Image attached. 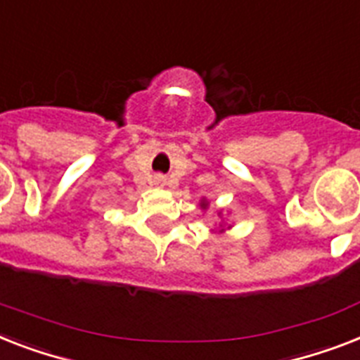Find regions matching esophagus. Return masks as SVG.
I'll use <instances>...</instances> for the list:
<instances>
[{"instance_id":"obj_1","label":"esophagus","mask_w":360,"mask_h":360,"mask_svg":"<svg viewBox=\"0 0 360 360\" xmlns=\"http://www.w3.org/2000/svg\"><path fill=\"white\" fill-rule=\"evenodd\" d=\"M165 183L166 179L162 177V175H157V177H155V185H165Z\"/></svg>"}]
</instances>
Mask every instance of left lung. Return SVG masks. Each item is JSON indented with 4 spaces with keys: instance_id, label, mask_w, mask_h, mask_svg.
<instances>
[{
    "instance_id": "1",
    "label": "left lung",
    "mask_w": 360,
    "mask_h": 360,
    "mask_svg": "<svg viewBox=\"0 0 360 360\" xmlns=\"http://www.w3.org/2000/svg\"><path fill=\"white\" fill-rule=\"evenodd\" d=\"M207 207H209V203H207V201H205V200L201 201V209H207ZM218 216H220V214H218Z\"/></svg>"
}]
</instances>
